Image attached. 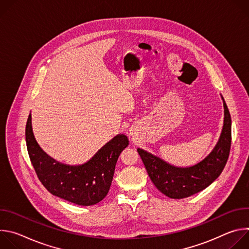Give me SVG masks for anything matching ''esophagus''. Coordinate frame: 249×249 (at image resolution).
<instances>
[{"mask_svg": "<svg viewBox=\"0 0 249 249\" xmlns=\"http://www.w3.org/2000/svg\"><path fill=\"white\" fill-rule=\"evenodd\" d=\"M130 134H131V135H133V133H130Z\"/></svg>", "mask_w": 249, "mask_h": 249, "instance_id": "esophagus-1", "label": "esophagus"}]
</instances>
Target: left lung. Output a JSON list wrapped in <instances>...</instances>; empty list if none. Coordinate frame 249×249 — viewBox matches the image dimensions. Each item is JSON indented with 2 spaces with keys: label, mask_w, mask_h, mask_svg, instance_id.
Wrapping results in <instances>:
<instances>
[{
  "label": "left lung",
  "mask_w": 249,
  "mask_h": 249,
  "mask_svg": "<svg viewBox=\"0 0 249 249\" xmlns=\"http://www.w3.org/2000/svg\"><path fill=\"white\" fill-rule=\"evenodd\" d=\"M224 101V126L217 145L200 162L189 167H177L142 150L138 153L143 160L155 186L165 196L182 199L194 195L214 182L228 161L231 144V119Z\"/></svg>",
  "instance_id": "obj_1"
}]
</instances>
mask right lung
Here are the masks:
<instances>
[{
	"mask_svg": "<svg viewBox=\"0 0 249 249\" xmlns=\"http://www.w3.org/2000/svg\"><path fill=\"white\" fill-rule=\"evenodd\" d=\"M25 141L30 161L44 187L53 195L81 206H91L107 195L121 152L129 145L127 136L119 134L106 143L89 161L69 165L49 157L37 144L29 114Z\"/></svg>",
	"mask_w": 249,
	"mask_h": 249,
	"instance_id": "obj_1",
	"label": "right lung"
}]
</instances>
